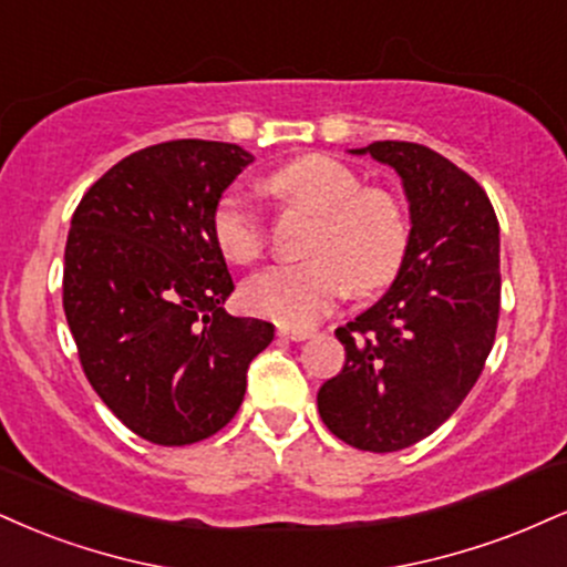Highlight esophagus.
I'll return each instance as SVG.
<instances>
[{
	"label": "esophagus",
	"mask_w": 567,
	"mask_h": 567,
	"mask_svg": "<svg viewBox=\"0 0 567 567\" xmlns=\"http://www.w3.org/2000/svg\"><path fill=\"white\" fill-rule=\"evenodd\" d=\"M277 336H279V338H288V340H296V343H298V340L311 338L313 332H311V330H296V327H279Z\"/></svg>",
	"instance_id": "1"
}]
</instances>
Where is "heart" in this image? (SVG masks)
Segmentation results:
<instances>
[{
  "label": "heart",
  "instance_id": "1",
  "mask_svg": "<svg viewBox=\"0 0 567 567\" xmlns=\"http://www.w3.org/2000/svg\"><path fill=\"white\" fill-rule=\"evenodd\" d=\"M266 184L290 206L317 214L319 224L311 261L271 266L245 285L243 301L250 311L285 327H309L349 288L353 296H372L393 282L409 250V218L393 193L361 187L351 166L322 153L285 163ZM210 229L229 261L261 258L266 224L248 197H218Z\"/></svg>",
  "mask_w": 567,
  "mask_h": 567
}]
</instances>
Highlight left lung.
Segmentation results:
<instances>
[{"label":"left lung","instance_id":"obj_1","mask_svg":"<svg viewBox=\"0 0 567 567\" xmlns=\"http://www.w3.org/2000/svg\"><path fill=\"white\" fill-rule=\"evenodd\" d=\"M409 197V250L391 290L353 322L340 374L319 388V417L361 452H399L427 439L478 383L502 301L499 221L486 189L435 150L372 142Z\"/></svg>","mask_w":567,"mask_h":567}]
</instances>
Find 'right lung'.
Listing matches in <instances>:
<instances>
[{
    "instance_id": "add662e5",
    "label": "right lung",
    "mask_w": 567,
    "mask_h": 567,
    "mask_svg": "<svg viewBox=\"0 0 567 567\" xmlns=\"http://www.w3.org/2000/svg\"><path fill=\"white\" fill-rule=\"evenodd\" d=\"M254 155L174 140L136 150L73 210L63 309L81 370L128 431L187 446L221 431L275 324L229 317L235 290L210 214Z\"/></svg>"
}]
</instances>
